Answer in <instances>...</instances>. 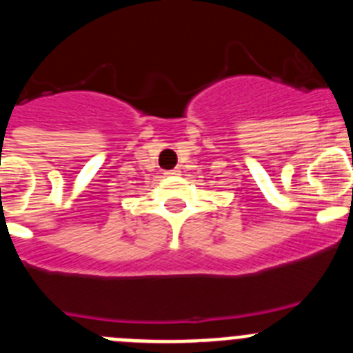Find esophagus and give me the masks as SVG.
Masks as SVG:
<instances>
[{
	"label": "esophagus",
	"instance_id": "obj_1",
	"mask_svg": "<svg viewBox=\"0 0 353 353\" xmlns=\"http://www.w3.org/2000/svg\"><path fill=\"white\" fill-rule=\"evenodd\" d=\"M164 174H168V176H173V174H180V171L179 170H170V171H166Z\"/></svg>",
	"mask_w": 353,
	"mask_h": 353
}]
</instances>
